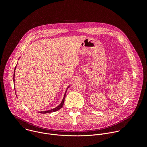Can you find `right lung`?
I'll list each match as a JSON object with an SVG mask.
<instances>
[{
	"instance_id": "add662e5",
	"label": "right lung",
	"mask_w": 147,
	"mask_h": 147,
	"mask_svg": "<svg viewBox=\"0 0 147 147\" xmlns=\"http://www.w3.org/2000/svg\"><path fill=\"white\" fill-rule=\"evenodd\" d=\"M16 69V68H15ZM14 78H13V80L14 81ZM69 88V87H68ZM67 88V89H68ZM65 96H66V93L64 95V97H63V99L62 101H61V103L59 105L58 107H57L56 108L53 109H51V110H49V111H44V112H39V113H51V112H56V111H57L58 110H59L60 109H61L62 108V107L63 106V103H64V101H65Z\"/></svg>"
}]
</instances>
